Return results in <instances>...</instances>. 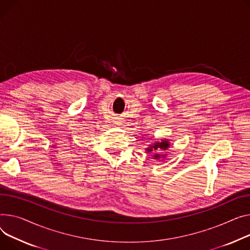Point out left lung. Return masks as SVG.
I'll return each mask as SVG.
<instances>
[{"label": "left lung", "instance_id": "left-lung-1", "mask_svg": "<svg viewBox=\"0 0 250 250\" xmlns=\"http://www.w3.org/2000/svg\"><path fill=\"white\" fill-rule=\"evenodd\" d=\"M170 147V143L168 140H162L161 142H156L155 144L148 146V147L146 148V151L149 154L152 153V156L154 157L155 160H160L161 158H164L165 151Z\"/></svg>", "mask_w": 250, "mask_h": 250}]
</instances>
